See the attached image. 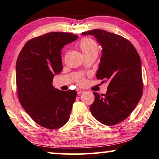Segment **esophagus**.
Returning a JSON list of instances; mask_svg holds the SVG:
<instances>
[{"label": "esophagus", "instance_id": "34e87169", "mask_svg": "<svg viewBox=\"0 0 159 159\" xmlns=\"http://www.w3.org/2000/svg\"><path fill=\"white\" fill-rule=\"evenodd\" d=\"M84 92V90H83L81 89H77V93L78 94H81V93H83Z\"/></svg>", "mask_w": 159, "mask_h": 159}]
</instances>
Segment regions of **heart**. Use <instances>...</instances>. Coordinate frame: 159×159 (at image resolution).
I'll return each mask as SVG.
<instances>
[{"mask_svg": "<svg viewBox=\"0 0 159 159\" xmlns=\"http://www.w3.org/2000/svg\"><path fill=\"white\" fill-rule=\"evenodd\" d=\"M79 46L84 55L89 54L90 53H98V49H99L97 42L91 38L82 39L80 40ZM84 81L85 79L84 77H80L77 80L78 84L79 85L84 84Z\"/></svg>", "mask_w": 159, "mask_h": 159, "instance_id": "obj_1", "label": "heart"}]
</instances>
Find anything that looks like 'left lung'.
<instances>
[{
    "mask_svg": "<svg viewBox=\"0 0 159 159\" xmlns=\"http://www.w3.org/2000/svg\"><path fill=\"white\" fill-rule=\"evenodd\" d=\"M82 34L93 35L101 44L102 56L96 77L109 83L105 94L93 92L90 112L103 125H117L128 117L142 96L139 55L134 45L120 35L98 29Z\"/></svg>",
    "mask_w": 159,
    "mask_h": 159,
    "instance_id": "left-lung-1",
    "label": "left lung"
}]
</instances>
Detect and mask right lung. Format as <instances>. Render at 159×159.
Segmentation results:
<instances>
[{
    "label": "right lung",
    "mask_w": 159,
    "mask_h": 159,
    "mask_svg": "<svg viewBox=\"0 0 159 159\" xmlns=\"http://www.w3.org/2000/svg\"><path fill=\"white\" fill-rule=\"evenodd\" d=\"M78 35L52 32L27 41L16 61L17 96L22 107L35 122L57 129L68 122L77 93L54 89V74L63 69L61 50Z\"/></svg>",
    "instance_id": "add662e5"
}]
</instances>
